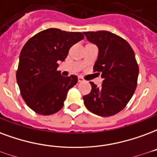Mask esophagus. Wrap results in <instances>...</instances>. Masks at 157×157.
I'll list each match as a JSON object with an SVG mask.
<instances>
[{"label": "esophagus", "instance_id": "34e87169", "mask_svg": "<svg viewBox=\"0 0 157 157\" xmlns=\"http://www.w3.org/2000/svg\"><path fill=\"white\" fill-rule=\"evenodd\" d=\"M84 82L83 78H82V77H81V76H78V82Z\"/></svg>", "mask_w": 157, "mask_h": 157}]
</instances>
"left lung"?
<instances>
[{
  "label": "left lung",
  "mask_w": 157,
  "mask_h": 157,
  "mask_svg": "<svg viewBox=\"0 0 157 157\" xmlns=\"http://www.w3.org/2000/svg\"><path fill=\"white\" fill-rule=\"evenodd\" d=\"M84 34L98 47L94 71L103 79L100 87L90 82L91 91L83 96L84 104L94 114L111 117L125 108L136 88L139 68L135 53L126 40L110 31Z\"/></svg>",
  "instance_id": "left-lung-1"
}]
</instances>
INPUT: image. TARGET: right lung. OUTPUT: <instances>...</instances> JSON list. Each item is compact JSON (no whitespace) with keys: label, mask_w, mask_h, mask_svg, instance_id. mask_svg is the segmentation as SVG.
Listing matches in <instances>:
<instances>
[{"label":"right lung","mask_w":157,"mask_h":157,"mask_svg":"<svg viewBox=\"0 0 157 157\" xmlns=\"http://www.w3.org/2000/svg\"><path fill=\"white\" fill-rule=\"evenodd\" d=\"M83 39L82 32L50 28L35 35L23 46L17 81L22 98L35 112L49 116L63 107L68 90L78 79L74 75H61L58 62L65 61L70 48Z\"/></svg>","instance_id":"add662e5"}]
</instances>
